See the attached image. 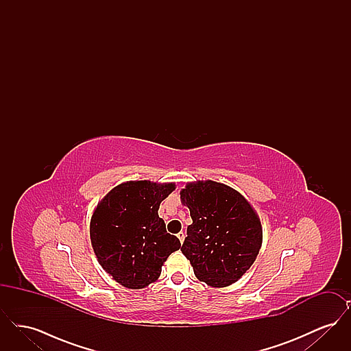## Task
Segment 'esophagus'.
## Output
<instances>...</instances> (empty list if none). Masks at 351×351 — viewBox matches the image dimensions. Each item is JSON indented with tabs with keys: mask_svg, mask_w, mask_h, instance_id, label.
Masks as SVG:
<instances>
[{
	"mask_svg": "<svg viewBox=\"0 0 351 351\" xmlns=\"http://www.w3.org/2000/svg\"><path fill=\"white\" fill-rule=\"evenodd\" d=\"M178 238L180 239V242L183 243L184 238H185V234L183 232H180V233H178Z\"/></svg>",
	"mask_w": 351,
	"mask_h": 351,
	"instance_id": "34e87169",
	"label": "esophagus"
}]
</instances>
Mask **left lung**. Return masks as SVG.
Returning a JSON list of instances; mask_svg holds the SVG:
<instances>
[{"instance_id":"obj_1","label":"left lung","mask_w":351,"mask_h":351,"mask_svg":"<svg viewBox=\"0 0 351 351\" xmlns=\"http://www.w3.org/2000/svg\"><path fill=\"white\" fill-rule=\"evenodd\" d=\"M180 199L192 217L180 250L197 279L210 287L237 282L254 263L263 238L249 201L212 180L186 184Z\"/></svg>"}]
</instances>
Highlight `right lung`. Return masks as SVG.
Returning <instances> with one entry per match:
<instances>
[{
    "label": "right lung",
    "mask_w": 351,
    "mask_h": 351,
    "mask_svg": "<svg viewBox=\"0 0 351 351\" xmlns=\"http://www.w3.org/2000/svg\"><path fill=\"white\" fill-rule=\"evenodd\" d=\"M175 184L128 182L113 188L90 219V241L102 268L117 283L141 289L155 282L182 243L158 215Z\"/></svg>",
    "instance_id": "1"
}]
</instances>
